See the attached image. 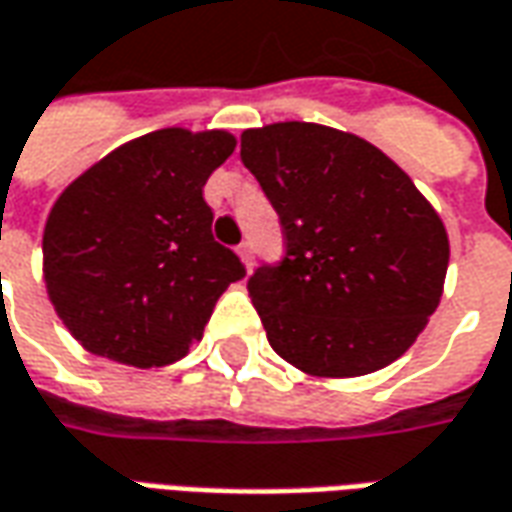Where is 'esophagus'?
<instances>
[{
  "label": "esophagus",
  "mask_w": 512,
  "mask_h": 512,
  "mask_svg": "<svg viewBox=\"0 0 512 512\" xmlns=\"http://www.w3.org/2000/svg\"><path fill=\"white\" fill-rule=\"evenodd\" d=\"M238 257H241V263H244L246 271H252V263H255V255H252V246H249V244L238 246Z\"/></svg>",
  "instance_id": "obj_1"
}]
</instances>
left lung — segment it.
Wrapping results in <instances>:
<instances>
[{
  "label": "left lung",
  "instance_id": "1",
  "mask_svg": "<svg viewBox=\"0 0 512 512\" xmlns=\"http://www.w3.org/2000/svg\"><path fill=\"white\" fill-rule=\"evenodd\" d=\"M241 160L285 235L280 266L249 277L271 349L310 377L391 366L441 302L449 235L438 210L382 149L313 121L244 130Z\"/></svg>",
  "mask_w": 512,
  "mask_h": 512
}]
</instances>
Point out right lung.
Segmentation results:
<instances>
[{"instance_id": "right-lung-1", "label": "right lung", "mask_w": 512, "mask_h": 512, "mask_svg": "<svg viewBox=\"0 0 512 512\" xmlns=\"http://www.w3.org/2000/svg\"><path fill=\"white\" fill-rule=\"evenodd\" d=\"M227 130L132 138L57 196L44 227V282L66 330L121 366L180 360L246 271L213 241L207 177L235 152Z\"/></svg>"}]
</instances>
